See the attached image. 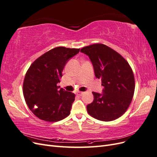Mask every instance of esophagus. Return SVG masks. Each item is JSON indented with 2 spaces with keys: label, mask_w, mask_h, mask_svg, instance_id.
<instances>
[{
  "label": "esophagus",
  "mask_w": 157,
  "mask_h": 157,
  "mask_svg": "<svg viewBox=\"0 0 157 157\" xmlns=\"http://www.w3.org/2000/svg\"><path fill=\"white\" fill-rule=\"evenodd\" d=\"M83 94H84V92H78L77 93V95H78V96H81Z\"/></svg>",
  "instance_id": "34e87169"
}]
</instances>
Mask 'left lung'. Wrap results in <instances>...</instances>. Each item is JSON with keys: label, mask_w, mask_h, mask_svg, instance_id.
<instances>
[{"label": "left lung", "mask_w": 157, "mask_h": 157, "mask_svg": "<svg viewBox=\"0 0 157 157\" xmlns=\"http://www.w3.org/2000/svg\"><path fill=\"white\" fill-rule=\"evenodd\" d=\"M80 52L91 60L96 77L101 80L103 94L93 92L94 101L87 105L90 116L102 121L121 117L134 96L135 80L128 61L118 52L103 44L85 46Z\"/></svg>", "instance_id": "8db88e82"}]
</instances>
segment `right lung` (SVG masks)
I'll return each instance as SVG.
<instances>
[{
    "label": "right lung",
    "mask_w": 157,
    "mask_h": 157,
    "mask_svg": "<svg viewBox=\"0 0 157 157\" xmlns=\"http://www.w3.org/2000/svg\"><path fill=\"white\" fill-rule=\"evenodd\" d=\"M79 51V48L56 47L37 58L27 70L23 96L30 110L40 119L57 122L69 115L75 95L59 90L57 84L62 77L65 64Z\"/></svg>",
    "instance_id": "obj_1"
}]
</instances>
